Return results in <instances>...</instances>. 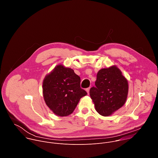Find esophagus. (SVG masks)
<instances>
[{
	"label": "esophagus",
	"mask_w": 158,
	"mask_h": 158,
	"mask_svg": "<svg viewBox=\"0 0 158 158\" xmlns=\"http://www.w3.org/2000/svg\"><path fill=\"white\" fill-rule=\"evenodd\" d=\"M89 90H90V87H89V88H87L86 89H85V91H86V92H87V93L89 94Z\"/></svg>",
	"instance_id": "obj_1"
}]
</instances>
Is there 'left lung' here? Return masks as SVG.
Instances as JSON below:
<instances>
[{
  "mask_svg": "<svg viewBox=\"0 0 158 158\" xmlns=\"http://www.w3.org/2000/svg\"><path fill=\"white\" fill-rule=\"evenodd\" d=\"M95 85L90 89L89 93L95 109L101 116L112 115L125 104L128 94V81L116 65L99 70Z\"/></svg>",
  "mask_w": 158,
  "mask_h": 158,
  "instance_id": "8db88e82",
  "label": "left lung"
}]
</instances>
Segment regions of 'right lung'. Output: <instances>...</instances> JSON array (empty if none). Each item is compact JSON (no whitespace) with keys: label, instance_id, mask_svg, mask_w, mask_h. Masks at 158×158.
<instances>
[{"label":"right lung","instance_id":"obj_1","mask_svg":"<svg viewBox=\"0 0 158 158\" xmlns=\"http://www.w3.org/2000/svg\"><path fill=\"white\" fill-rule=\"evenodd\" d=\"M81 78L74 70L62 64L56 65L42 82L44 99L54 113L60 117L72 114L87 93L80 86Z\"/></svg>","mask_w":158,"mask_h":158}]
</instances>
